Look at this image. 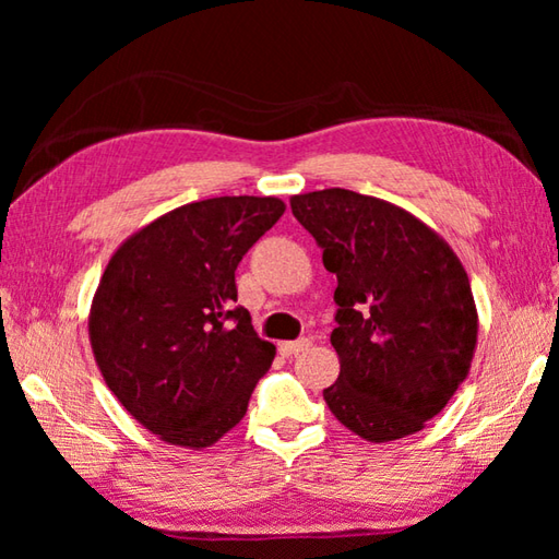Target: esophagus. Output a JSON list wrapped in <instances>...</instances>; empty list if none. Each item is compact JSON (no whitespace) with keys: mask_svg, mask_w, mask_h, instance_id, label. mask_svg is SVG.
I'll return each mask as SVG.
<instances>
[{"mask_svg":"<svg viewBox=\"0 0 559 559\" xmlns=\"http://www.w3.org/2000/svg\"><path fill=\"white\" fill-rule=\"evenodd\" d=\"M308 347H310V340L302 337V340H293V343H281L278 345V353L286 355V357H293V355H298V353H302V349H308Z\"/></svg>","mask_w":559,"mask_h":559,"instance_id":"obj_1","label":"esophagus"}]
</instances>
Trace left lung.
Masks as SVG:
<instances>
[{
	"label": "left lung",
	"mask_w": 559,
	"mask_h": 559,
	"mask_svg": "<svg viewBox=\"0 0 559 559\" xmlns=\"http://www.w3.org/2000/svg\"><path fill=\"white\" fill-rule=\"evenodd\" d=\"M290 210L337 276L330 343L340 374L323 390L330 412L374 443L421 431L476 353L466 269L431 226L377 197L333 187L293 194Z\"/></svg>",
	"instance_id": "obj_1"
}]
</instances>
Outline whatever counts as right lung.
Listing matches in <instances>:
<instances>
[{
  "mask_svg": "<svg viewBox=\"0 0 559 559\" xmlns=\"http://www.w3.org/2000/svg\"><path fill=\"white\" fill-rule=\"evenodd\" d=\"M278 197H214L157 216L122 241L88 313L108 390L159 441L206 449L243 419L276 347L234 308V271L276 224Z\"/></svg>",
  "mask_w": 559,
  "mask_h": 559,
  "instance_id": "add662e5",
  "label": "right lung"
}]
</instances>
